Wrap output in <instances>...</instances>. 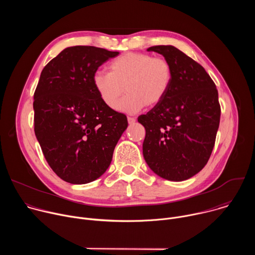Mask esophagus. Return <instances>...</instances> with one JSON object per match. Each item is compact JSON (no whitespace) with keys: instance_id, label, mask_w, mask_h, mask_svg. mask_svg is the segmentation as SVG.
I'll use <instances>...</instances> for the list:
<instances>
[{"instance_id":"34e87169","label":"esophagus","mask_w":255,"mask_h":255,"mask_svg":"<svg viewBox=\"0 0 255 255\" xmlns=\"http://www.w3.org/2000/svg\"><path fill=\"white\" fill-rule=\"evenodd\" d=\"M127 120H128V123H129L130 125H133V124H135V122H136V119H135V118H132V117H128Z\"/></svg>"}]
</instances>
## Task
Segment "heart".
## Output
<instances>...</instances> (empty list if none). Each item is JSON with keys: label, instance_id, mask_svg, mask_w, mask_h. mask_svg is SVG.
<instances>
[{"label": "heart", "instance_id": "1", "mask_svg": "<svg viewBox=\"0 0 255 255\" xmlns=\"http://www.w3.org/2000/svg\"><path fill=\"white\" fill-rule=\"evenodd\" d=\"M171 79V66L165 58L128 52L110 62L109 72L96 71L93 85L101 101L112 110L116 109L126 87L128 96L118 110L136 114L146 105L160 103L170 87Z\"/></svg>", "mask_w": 255, "mask_h": 255}]
</instances>
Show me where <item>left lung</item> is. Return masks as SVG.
Instances as JSON below:
<instances>
[{"label":"left lung","mask_w":255,"mask_h":255,"mask_svg":"<svg viewBox=\"0 0 255 255\" xmlns=\"http://www.w3.org/2000/svg\"><path fill=\"white\" fill-rule=\"evenodd\" d=\"M170 64V87L160 103L138 122L146 130L143 156L149 168L167 180L181 181L207 164L219 128L218 91L205 68L171 45L147 49Z\"/></svg>","instance_id":"left-lung-1"}]
</instances>
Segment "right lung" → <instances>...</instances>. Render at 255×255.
I'll use <instances>...</instances> for the list:
<instances>
[{
    "mask_svg": "<svg viewBox=\"0 0 255 255\" xmlns=\"http://www.w3.org/2000/svg\"><path fill=\"white\" fill-rule=\"evenodd\" d=\"M118 54L71 46L41 71L34 93V131L49 166L69 184H88L104 174L127 129V117L109 109L93 85L97 69Z\"/></svg>",
    "mask_w": 255,
    "mask_h": 255,
    "instance_id": "obj_1",
    "label": "right lung"
}]
</instances>
